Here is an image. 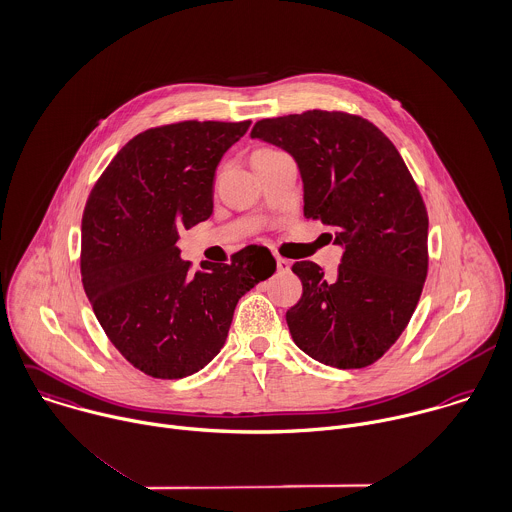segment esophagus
<instances>
[{
	"mask_svg": "<svg viewBox=\"0 0 512 512\" xmlns=\"http://www.w3.org/2000/svg\"><path fill=\"white\" fill-rule=\"evenodd\" d=\"M276 264H278V272H288L290 270V260H286L282 256L276 258Z\"/></svg>",
	"mask_w": 512,
	"mask_h": 512,
	"instance_id": "esophagus-1",
	"label": "esophagus"
}]
</instances>
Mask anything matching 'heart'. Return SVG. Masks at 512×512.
Returning <instances> with one entry per match:
<instances>
[{"mask_svg": "<svg viewBox=\"0 0 512 512\" xmlns=\"http://www.w3.org/2000/svg\"><path fill=\"white\" fill-rule=\"evenodd\" d=\"M260 151H272V149H260Z\"/></svg>", "mask_w": 512, "mask_h": 512, "instance_id": "obj_1", "label": "heart"}]
</instances>
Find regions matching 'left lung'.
<instances>
[{
	"instance_id": "obj_1",
	"label": "left lung",
	"mask_w": 512,
	"mask_h": 512,
	"mask_svg": "<svg viewBox=\"0 0 512 512\" xmlns=\"http://www.w3.org/2000/svg\"><path fill=\"white\" fill-rule=\"evenodd\" d=\"M252 139L288 151L304 180V216L336 230V278L296 262L300 302L286 312L296 345L338 367L375 363L407 328L429 268V216L395 145L367 119L306 111L262 119Z\"/></svg>"
}]
</instances>
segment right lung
<instances>
[{"label":"right lung","instance_id":"add662e5","mask_svg":"<svg viewBox=\"0 0 512 512\" xmlns=\"http://www.w3.org/2000/svg\"><path fill=\"white\" fill-rule=\"evenodd\" d=\"M250 121H182L133 137L89 192L81 280L119 353L157 379L202 369L224 345L238 300L276 272L266 246L228 264L180 260L178 232L212 214L214 172Z\"/></svg>","mask_w":512,"mask_h":512}]
</instances>
